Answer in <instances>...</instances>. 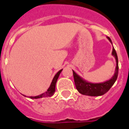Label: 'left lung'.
I'll return each mask as SVG.
<instances>
[{"label": "left lung", "instance_id": "8db88e82", "mask_svg": "<svg viewBox=\"0 0 129 129\" xmlns=\"http://www.w3.org/2000/svg\"><path fill=\"white\" fill-rule=\"evenodd\" d=\"M107 38L112 43L111 39L109 37H107ZM112 55L115 58L116 62L115 71H114V74L112 76V77L106 81H104L103 83H93L88 82L86 80L83 79L82 77H81L80 76L78 75L74 71H73L75 84L76 88L78 90L79 92L83 95H85L100 96V95L105 94L106 93L109 91L110 89L111 88L112 86L113 85L114 83L117 79L118 74V56L114 47L112 48Z\"/></svg>", "mask_w": 129, "mask_h": 129}]
</instances>
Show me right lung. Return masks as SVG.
Instances as JSON below:
<instances>
[{
  "label": "right lung",
  "mask_w": 129,
  "mask_h": 129,
  "mask_svg": "<svg viewBox=\"0 0 129 129\" xmlns=\"http://www.w3.org/2000/svg\"><path fill=\"white\" fill-rule=\"evenodd\" d=\"M62 69L60 70L56 74L54 77L52 81V83H51L49 87V88L47 89V91L46 92L43 93L42 94L38 95H36V96H29V98L31 99H38V98H44V97H51L52 96L55 92V87H56V81L58 80V78L59 77L60 74L62 72ZM24 96L26 97V95H23Z\"/></svg>",
  "instance_id": "obj_1"
}]
</instances>
